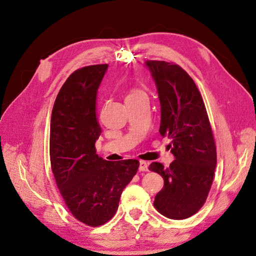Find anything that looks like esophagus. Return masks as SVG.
<instances>
[{"label":"esophagus","mask_w":256,"mask_h":256,"mask_svg":"<svg viewBox=\"0 0 256 256\" xmlns=\"http://www.w3.org/2000/svg\"><path fill=\"white\" fill-rule=\"evenodd\" d=\"M138 170H140L141 172H147L148 171V164H147L145 161H140V166H138Z\"/></svg>","instance_id":"34e87169"}]
</instances>
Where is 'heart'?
Listing matches in <instances>:
<instances>
[{"label":"heart","mask_w":256,"mask_h":256,"mask_svg":"<svg viewBox=\"0 0 256 256\" xmlns=\"http://www.w3.org/2000/svg\"><path fill=\"white\" fill-rule=\"evenodd\" d=\"M142 95H145L142 90H131V92H129V94L127 95L126 99H127V98H134V97H138V96H142Z\"/></svg>","instance_id":"heart-1"}]
</instances>
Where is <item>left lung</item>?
I'll return each instance as SVG.
<instances>
[{"mask_svg": "<svg viewBox=\"0 0 256 256\" xmlns=\"http://www.w3.org/2000/svg\"><path fill=\"white\" fill-rule=\"evenodd\" d=\"M145 66L158 92L159 132L171 138L175 158L168 168L150 166L164 180L154 206L168 219H187L204 205L212 184L216 152L212 127L202 96L182 67L164 60H146Z\"/></svg>", "mask_w": 256, "mask_h": 256, "instance_id": "obj_1", "label": "left lung"}]
</instances>
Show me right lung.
Listing matches in <instances>:
<instances>
[{
    "label": "right lung",
    "instance_id": "obj_1",
    "mask_svg": "<svg viewBox=\"0 0 256 256\" xmlns=\"http://www.w3.org/2000/svg\"><path fill=\"white\" fill-rule=\"evenodd\" d=\"M106 69V64L92 65L72 72L60 90L51 115L54 178L69 210L90 226H102L115 214L122 190L140 166L136 159L111 162L96 154L102 134L96 99Z\"/></svg>",
    "mask_w": 256,
    "mask_h": 256
}]
</instances>
